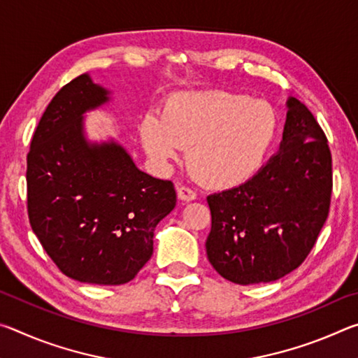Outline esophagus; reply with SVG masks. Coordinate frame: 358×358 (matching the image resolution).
Returning <instances> with one entry per match:
<instances>
[{
	"instance_id": "1",
	"label": "esophagus",
	"mask_w": 358,
	"mask_h": 358,
	"mask_svg": "<svg viewBox=\"0 0 358 358\" xmlns=\"http://www.w3.org/2000/svg\"><path fill=\"white\" fill-rule=\"evenodd\" d=\"M177 194H178L180 201H183V202H191L197 199V192L191 189V187L183 186V185H177Z\"/></svg>"
}]
</instances>
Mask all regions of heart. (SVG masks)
Segmentation results:
<instances>
[{"label":"heart","instance_id":"obj_1","mask_svg":"<svg viewBox=\"0 0 358 358\" xmlns=\"http://www.w3.org/2000/svg\"><path fill=\"white\" fill-rule=\"evenodd\" d=\"M276 131V113L268 104L222 90L175 94L161 117L147 115L141 123L143 148L155 161H175L189 148L192 175L211 187L252 178L273 147Z\"/></svg>","mask_w":358,"mask_h":358}]
</instances>
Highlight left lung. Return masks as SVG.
Masks as SVG:
<instances>
[{
	"label": "left lung",
	"instance_id": "1",
	"mask_svg": "<svg viewBox=\"0 0 358 358\" xmlns=\"http://www.w3.org/2000/svg\"><path fill=\"white\" fill-rule=\"evenodd\" d=\"M278 155L246 183L210 194V264L235 284L286 276L311 252L329 217L333 175L325 132L303 102L287 101Z\"/></svg>",
	"mask_w": 358,
	"mask_h": 358
}]
</instances>
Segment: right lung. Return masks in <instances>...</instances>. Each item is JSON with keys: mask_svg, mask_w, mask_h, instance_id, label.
<instances>
[{"mask_svg": "<svg viewBox=\"0 0 358 358\" xmlns=\"http://www.w3.org/2000/svg\"><path fill=\"white\" fill-rule=\"evenodd\" d=\"M107 94L82 74L53 96L27 156V203L33 232L62 273L118 286L150 260L155 227L177 192L172 181L138 171L120 145L85 141L82 115Z\"/></svg>", "mask_w": 358, "mask_h": 358, "instance_id": "obj_1", "label": "right lung"}]
</instances>
